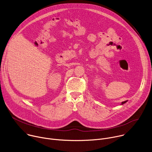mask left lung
Segmentation results:
<instances>
[{
  "label": "left lung",
  "instance_id": "left-lung-1",
  "mask_svg": "<svg viewBox=\"0 0 152 152\" xmlns=\"http://www.w3.org/2000/svg\"><path fill=\"white\" fill-rule=\"evenodd\" d=\"M126 102H127V100H126V101H124V102H122V103H121V104H124V103H126Z\"/></svg>",
  "mask_w": 152,
  "mask_h": 152
}]
</instances>
